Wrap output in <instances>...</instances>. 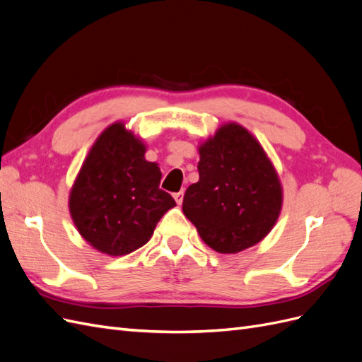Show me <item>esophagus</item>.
I'll list each match as a JSON object with an SVG mask.
<instances>
[{"label":"esophagus","instance_id":"obj_1","mask_svg":"<svg viewBox=\"0 0 362 362\" xmlns=\"http://www.w3.org/2000/svg\"><path fill=\"white\" fill-rule=\"evenodd\" d=\"M173 199L177 201L178 205H181V204H182V199H184V192L181 190V192H178V193H173Z\"/></svg>","mask_w":362,"mask_h":362}]
</instances>
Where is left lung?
<instances>
[{
    "label": "left lung",
    "mask_w": 362,
    "mask_h": 362,
    "mask_svg": "<svg viewBox=\"0 0 362 362\" xmlns=\"http://www.w3.org/2000/svg\"><path fill=\"white\" fill-rule=\"evenodd\" d=\"M198 151L199 181L185 190V217L221 254L255 246L282 208V185L266 151L237 122L218 127Z\"/></svg>",
    "instance_id": "left-lung-1"
}]
</instances>
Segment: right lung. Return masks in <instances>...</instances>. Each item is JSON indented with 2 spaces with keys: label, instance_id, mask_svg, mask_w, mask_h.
<instances>
[{
  "label": "right lung",
  "instance_id": "add662e5",
  "mask_svg": "<svg viewBox=\"0 0 362 362\" xmlns=\"http://www.w3.org/2000/svg\"><path fill=\"white\" fill-rule=\"evenodd\" d=\"M124 122L108 125L95 140L69 193V213L93 249L122 257L149 242L175 201L160 189L157 163Z\"/></svg>",
  "mask_w": 362,
  "mask_h": 362
}]
</instances>
